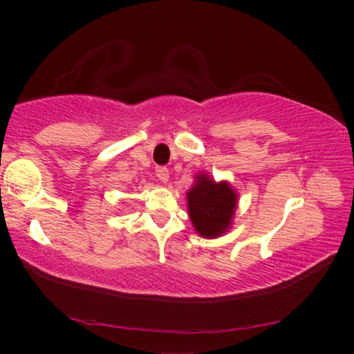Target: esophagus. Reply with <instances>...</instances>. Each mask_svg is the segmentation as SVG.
<instances>
[{
	"label": "esophagus",
	"mask_w": 354,
	"mask_h": 354,
	"mask_svg": "<svg viewBox=\"0 0 354 354\" xmlns=\"http://www.w3.org/2000/svg\"><path fill=\"white\" fill-rule=\"evenodd\" d=\"M156 175H158V179L160 183H167L169 181L170 173L169 169H165V167H158V169H156Z\"/></svg>",
	"instance_id": "obj_1"
}]
</instances>
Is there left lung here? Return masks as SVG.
Returning a JSON list of instances; mask_svg holds the SVG:
<instances>
[{"label": "left lung", "mask_w": 354, "mask_h": 354, "mask_svg": "<svg viewBox=\"0 0 354 354\" xmlns=\"http://www.w3.org/2000/svg\"><path fill=\"white\" fill-rule=\"evenodd\" d=\"M189 217L195 231L205 239L223 236L232 225L237 207V194L226 181L215 183L200 173L187 192Z\"/></svg>", "instance_id": "8db88e82"}]
</instances>
